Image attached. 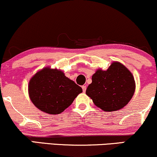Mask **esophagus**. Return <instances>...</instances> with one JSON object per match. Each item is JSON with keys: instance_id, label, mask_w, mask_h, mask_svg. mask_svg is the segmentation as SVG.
Segmentation results:
<instances>
[{"instance_id": "esophagus-1", "label": "esophagus", "mask_w": 157, "mask_h": 157, "mask_svg": "<svg viewBox=\"0 0 157 157\" xmlns=\"http://www.w3.org/2000/svg\"><path fill=\"white\" fill-rule=\"evenodd\" d=\"M82 90H83V92H85V91H86V85H82Z\"/></svg>"}]
</instances>
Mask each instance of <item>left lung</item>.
Masks as SVG:
<instances>
[{"label":"left lung","mask_w":157,"mask_h":157,"mask_svg":"<svg viewBox=\"0 0 157 157\" xmlns=\"http://www.w3.org/2000/svg\"><path fill=\"white\" fill-rule=\"evenodd\" d=\"M136 83L132 73L124 65L113 62L108 69H98L92 76L86 94L105 112L123 108L133 96Z\"/></svg>","instance_id":"1"}]
</instances>
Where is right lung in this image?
I'll use <instances>...</instances> for the list:
<instances>
[{
	"instance_id": "obj_1",
	"label": "right lung",
	"mask_w": 157,
	"mask_h": 157,
	"mask_svg": "<svg viewBox=\"0 0 157 157\" xmlns=\"http://www.w3.org/2000/svg\"><path fill=\"white\" fill-rule=\"evenodd\" d=\"M28 90L35 106L51 114L64 112L82 92V88L61 71L50 68L43 69L32 77Z\"/></svg>"
}]
</instances>
